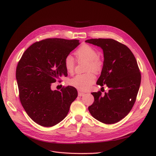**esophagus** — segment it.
I'll return each instance as SVG.
<instances>
[{
  "instance_id": "1",
  "label": "esophagus",
  "mask_w": 156,
  "mask_h": 156,
  "mask_svg": "<svg viewBox=\"0 0 156 156\" xmlns=\"http://www.w3.org/2000/svg\"><path fill=\"white\" fill-rule=\"evenodd\" d=\"M84 94H85V93H83V92H78V96H79V97H81V96H83Z\"/></svg>"
}]
</instances>
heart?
<instances>
[{
	"label": "heart",
	"mask_w": 156,
	"mask_h": 156,
	"mask_svg": "<svg viewBox=\"0 0 156 156\" xmlns=\"http://www.w3.org/2000/svg\"><path fill=\"white\" fill-rule=\"evenodd\" d=\"M76 55L80 60L87 61L86 71L84 74L78 75L69 80V84L81 91H86L94 84L95 80L94 73L100 71L102 67V62L98 57V52L95 49L88 45H83L76 51ZM64 67L68 73H73L75 69V61L73 57L68 55L64 61Z\"/></svg>",
	"instance_id": "obj_1"
}]
</instances>
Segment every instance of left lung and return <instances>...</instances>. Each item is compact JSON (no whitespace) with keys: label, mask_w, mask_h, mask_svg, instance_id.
Returning <instances> with one entry per match:
<instances>
[{"label":"left lung","mask_w":156,"mask_h":156,"mask_svg":"<svg viewBox=\"0 0 156 156\" xmlns=\"http://www.w3.org/2000/svg\"><path fill=\"white\" fill-rule=\"evenodd\" d=\"M85 42L102 49L103 67L97 84L109 88L104 96L101 92L92 93L94 102L88 111L103 123H116L129 112L136 100L141 82L136 60L128 47L113 39H90Z\"/></svg>","instance_id":"8db88e82"}]
</instances>
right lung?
<instances>
[{"mask_svg":"<svg viewBox=\"0 0 156 156\" xmlns=\"http://www.w3.org/2000/svg\"><path fill=\"white\" fill-rule=\"evenodd\" d=\"M80 44L78 40L47 38L32 44L23 54L16 72L20 99L36 123L45 127L58 124L76 99L75 87L52 90L51 84L68 76L64 59Z\"/></svg>","mask_w":156,"mask_h":156,"instance_id":"obj_1","label":"right lung"}]
</instances>
